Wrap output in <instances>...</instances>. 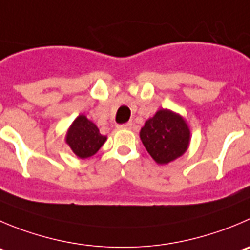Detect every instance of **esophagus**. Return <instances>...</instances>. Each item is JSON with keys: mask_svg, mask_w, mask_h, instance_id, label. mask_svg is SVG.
<instances>
[{"mask_svg": "<svg viewBox=\"0 0 250 250\" xmlns=\"http://www.w3.org/2000/svg\"><path fill=\"white\" fill-rule=\"evenodd\" d=\"M131 126H132V124L131 123H126V124H121V125H118V129L119 130H123V129H131Z\"/></svg>", "mask_w": 250, "mask_h": 250, "instance_id": "esophagus-1", "label": "esophagus"}]
</instances>
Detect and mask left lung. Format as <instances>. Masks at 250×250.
Wrapping results in <instances>:
<instances>
[{
    "mask_svg": "<svg viewBox=\"0 0 250 250\" xmlns=\"http://www.w3.org/2000/svg\"><path fill=\"white\" fill-rule=\"evenodd\" d=\"M140 137L152 158L167 165L187 151L190 131L182 116L162 109L145 123Z\"/></svg>",
    "mask_w": 250,
    "mask_h": 250,
    "instance_id": "left-lung-1",
    "label": "left lung"
}]
</instances>
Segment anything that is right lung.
<instances>
[{"mask_svg": "<svg viewBox=\"0 0 250 250\" xmlns=\"http://www.w3.org/2000/svg\"><path fill=\"white\" fill-rule=\"evenodd\" d=\"M106 137L101 135L98 127L84 115H80L68 130L66 142L80 158H88L98 152Z\"/></svg>", "mask_w": 250, "mask_h": 250, "instance_id": "right-lung-1", "label": "right lung"}]
</instances>
